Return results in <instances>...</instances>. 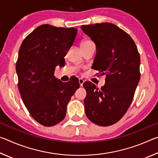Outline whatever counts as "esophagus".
<instances>
[{
	"label": "esophagus",
	"instance_id": "34e87169",
	"mask_svg": "<svg viewBox=\"0 0 158 158\" xmlns=\"http://www.w3.org/2000/svg\"><path fill=\"white\" fill-rule=\"evenodd\" d=\"M79 83L80 86H82L83 84H84V80L83 79H79Z\"/></svg>",
	"mask_w": 158,
	"mask_h": 158
}]
</instances>
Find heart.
<instances>
[{
	"mask_svg": "<svg viewBox=\"0 0 158 158\" xmlns=\"http://www.w3.org/2000/svg\"><path fill=\"white\" fill-rule=\"evenodd\" d=\"M91 43H93V42H92L91 41H90V40H84V41H83V42H81V48H82V47L87 46V45H89V44H91Z\"/></svg>",
	"mask_w": 158,
	"mask_h": 158,
	"instance_id": "b5f03b06",
	"label": "heart"
}]
</instances>
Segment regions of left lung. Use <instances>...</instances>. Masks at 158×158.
I'll return each instance as SVG.
<instances>
[{"label":"left lung","mask_w":158,"mask_h":158,"mask_svg":"<svg viewBox=\"0 0 158 158\" xmlns=\"http://www.w3.org/2000/svg\"><path fill=\"white\" fill-rule=\"evenodd\" d=\"M97 47L93 68L106 75L105 84L98 89L84 83L85 115L100 126L116 123L126 113L140 79V56L137 46L126 32L110 23L81 26ZM99 74V73H98Z\"/></svg>","instance_id":"left-lung-1"}]
</instances>
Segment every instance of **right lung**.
<instances>
[{
	"label": "right lung",
	"mask_w": 158,
	"mask_h": 158,
	"mask_svg": "<svg viewBox=\"0 0 158 158\" xmlns=\"http://www.w3.org/2000/svg\"><path fill=\"white\" fill-rule=\"evenodd\" d=\"M77 30L40 26L21 44L16 64L18 88L31 116L44 126L62 121L67 105L79 88L77 78L62 82L54 77L57 65H65L67 52L74 42Z\"/></svg>",
	"instance_id": "add662e5"
}]
</instances>
